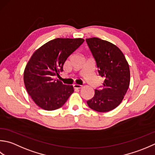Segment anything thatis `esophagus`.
<instances>
[{"instance_id":"34e87169","label":"esophagus","mask_w":155,"mask_h":155,"mask_svg":"<svg viewBox=\"0 0 155 155\" xmlns=\"http://www.w3.org/2000/svg\"><path fill=\"white\" fill-rule=\"evenodd\" d=\"M74 89H80V88L82 87V86L79 84H74Z\"/></svg>"}]
</instances>
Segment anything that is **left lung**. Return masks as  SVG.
Masks as SVG:
<instances>
[{"mask_svg": "<svg viewBox=\"0 0 155 155\" xmlns=\"http://www.w3.org/2000/svg\"><path fill=\"white\" fill-rule=\"evenodd\" d=\"M96 60L98 74L104 79L102 90H95L93 98L87 101L95 111L106 112L120 105L130 85V68L117 46L97 37L86 39Z\"/></svg>", "mask_w": 155, "mask_h": 155, "instance_id": "1", "label": "left lung"}]
</instances>
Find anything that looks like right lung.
<instances>
[{"instance_id": "obj_1", "label": "right lung", "mask_w": 155, "mask_h": 155, "mask_svg": "<svg viewBox=\"0 0 155 155\" xmlns=\"http://www.w3.org/2000/svg\"><path fill=\"white\" fill-rule=\"evenodd\" d=\"M84 41L81 38H57L33 53L25 69L24 83L41 108L50 111L61 108L73 94V86L63 84L54 77L64 71L66 59Z\"/></svg>"}]
</instances>
